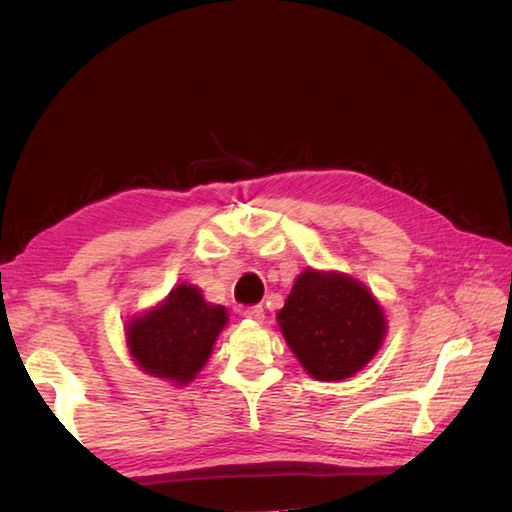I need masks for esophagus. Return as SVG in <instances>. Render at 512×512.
I'll return each mask as SVG.
<instances>
[{
    "mask_svg": "<svg viewBox=\"0 0 512 512\" xmlns=\"http://www.w3.org/2000/svg\"><path fill=\"white\" fill-rule=\"evenodd\" d=\"M244 316L246 318H250V320H255V323H262L264 320V307H248L246 311H244Z\"/></svg>",
    "mask_w": 512,
    "mask_h": 512,
    "instance_id": "esophagus-1",
    "label": "esophagus"
}]
</instances>
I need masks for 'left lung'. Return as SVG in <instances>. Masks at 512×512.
<instances>
[{
  "instance_id": "8db88e82",
  "label": "left lung",
  "mask_w": 512,
  "mask_h": 512,
  "mask_svg": "<svg viewBox=\"0 0 512 512\" xmlns=\"http://www.w3.org/2000/svg\"><path fill=\"white\" fill-rule=\"evenodd\" d=\"M277 325L300 366L318 381L354 377L386 339L388 323L377 298L357 277L305 268L293 282Z\"/></svg>"
}]
</instances>
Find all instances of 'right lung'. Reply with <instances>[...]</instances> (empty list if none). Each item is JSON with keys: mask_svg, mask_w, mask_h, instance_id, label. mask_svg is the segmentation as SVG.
<instances>
[{"mask_svg": "<svg viewBox=\"0 0 512 512\" xmlns=\"http://www.w3.org/2000/svg\"><path fill=\"white\" fill-rule=\"evenodd\" d=\"M225 325L228 309L207 302L196 284L180 282L158 305L126 320V348L146 375L187 386L205 368Z\"/></svg>", "mask_w": 512, "mask_h": 512, "instance_id": "right-lung-1", "label": "right lung"}]
</instances>
